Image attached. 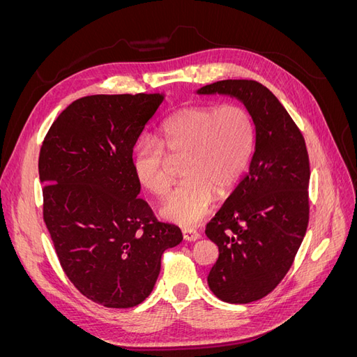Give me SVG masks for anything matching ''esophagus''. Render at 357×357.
<instances>
[{
    "label": "esophagus",
    "mask_w": 357,
    "mask_h": 357,
    "mask_svg": "<svg viewBox=\"0 0 357 357\" xmlns=\"http://www.w3.org/2000/svg\"><path fill=\"white\" fill-rule=\"evenodd\" d=\"M199 238V232L193 228L183 229V240L185 241H197Z\"/></svg>",
    "instance_id": "esophagus-1"
}]
</instances>
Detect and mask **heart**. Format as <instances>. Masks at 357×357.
I'll list each match as a JSON object with an SVG mask.
<instances>
[{
	"mask_svg": "<svg viewBox=\"0 0 357 357\" xmlns=\"http://www.w3.org/2000/svg\"><path fill=\"white\" fill-rule=\"evenodd\" d=\"M255 144L252 116L236 104L192 105L169 116L159 131V143L144 138L135 147L134 171L147 192L164 198L174 176L171 160L181 162L188 178L160 205L162 218L178 225L201 220L218 193L236 186Z\"/></svg>",
	"mask_w": 357,
	"mask_h": 357,
	"instance_id": "obj_1",
	"label": "heart"
}]
</instances>
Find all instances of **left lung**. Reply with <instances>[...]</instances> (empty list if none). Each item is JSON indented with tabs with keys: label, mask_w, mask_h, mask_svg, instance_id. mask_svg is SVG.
Returning a JSON list of instances; mask_svg holds the SVG:
<instances>
[{
	"label": "left lung",
	"mask_w": 357,
	"mask_h": 357,
	"mask_svg": "<svg viewBox=\"0 0 357 357\" xmlns=\"http://www.w3.org/2000/svg\"><path fill=\"white\" fill-rule=\"evenodd\" d=\"M198 93L235 96L255 123L250 168L205 228L219 247V259L207 278L211 291L229 304H248L282 282L307 232L305 139L277 96L259 82L220 80Z\"/></svg>",
	"instance_id": "obj_1"
}]
</instances>
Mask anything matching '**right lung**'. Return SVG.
Segmentation results:
<instances>
[{
    "label": "right lung",
    "mask_w": 357,
    "mask_h": 357,
    "mask_svg": "<svg viewBox=\"0 0 357 357\" xmlns=\"http://www.w3.org/2000/svg\"><path fill=\"white\" fill-rule=\"evenodd\" d=\"M165 95H91L70 104L43 142V219L59 264L83 296L109 308L152 294L167 248L181 243L137 198L132 152Z\"/></svg>",
    "instance_id": "add662e5"
}]
</instances>
